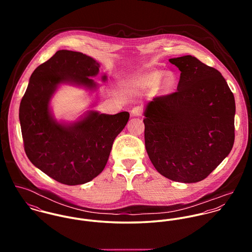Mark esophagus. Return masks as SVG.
I'll return each mask as SVG.
<instances>
[{
    "label": "esophagus",
    "mask_w": 252,
    "mask_h": 252,
    "mask_svg": "<svg viewBox=\"0 0 252 252\" xmlns=\"http://www.w3.org/2000/svg\"><path fill=\"white\" fill-rule=\"evenodd\" d=\"M131 113L134 116H141L142 113H143V108H142V107H140V106L134 107V108H132V110H131Z\"/></svg>",
    "instance_id": "esophagus-1"
}]
</instances>
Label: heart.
<instances>
[{"instance_id":"obj_1","label":"heart","mask_w":252,"mask_h":252,"mask_svg":"<svg viewBox=\"0 0 252 252\" xmlns=\"http://www.w3.org/2000/svg\"><path fill=\"white\" fill-rule=\"evenodd\" d=\"M164 75H165V72H155V73H153V74L150 75L149 79H150L152 82H155V83H156V82H159V81L164 77ZM163 83H164V87H165L166 89H171V88L175 85V83H176V77H175V75H174L173 73H167L166 76H165V78H164Z\"/></svg>"}]
</instances>
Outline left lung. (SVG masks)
Segmentation results:
<instances>
[{
    "label": "left lung",
    "mask_w": 252,
    "mask_h": 252,
    "mask_svg": "<svg viewBox=\"0 0 252 252\" xmlns=\"http://www.w3.org/2000/svg\"><path fill=\"white\" fill-rule=\"evenodd\" d=\"M180 71L178 91L155 97L144 110V142L159 174L174 181L206 179L235 141V98L216 69L196 57L169 60Z\"/></svg>",
    "instance_id": "left-lung-1"
}]
</instances>
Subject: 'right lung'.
I'll return each instance as SVG.
<instances>
[{
  "mask_svg": "<svg viewBox=\"0 0 252 252\" xmlns=\"http://www.w3.org/2000/svg\"><path fill=\"white\" fill-rule=\"evenodd\" d=\"M99 68L90 56L59 50L32 73L20 103L27 157L41 172L63 184H83L100 175L114 139L129 120L127 111L110 115L90 110L73 123H60L50 113V99L60 84L96 89L90 76H96ZM102 78L107 80L106 75Z\"/></svg>",
  "mask_w": 252,
  "mask_h": 252,
  "instance_id": "add662e5",
  "label": "right lung"
}]
</instances>
